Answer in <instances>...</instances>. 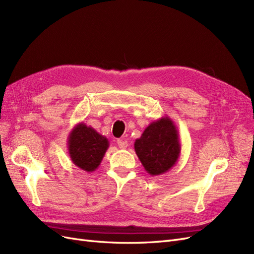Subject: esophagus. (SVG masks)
<instances>
[{
  "label": "esophagus",
  "instance_id": "34e87169",
  "mask_svg": "<svg viewBox=\"0 0 254 254\" xmlns=\"http://www.w3.org/2000/svg\"><path fill=\"white\" fill-rule=\"evenodd\" d=\"M118 145L121 149H126L128 147V142L126 140H118Z\"/></svg>",
  "mask_w": 254,
  "mask_h": 254
}]
</instances>
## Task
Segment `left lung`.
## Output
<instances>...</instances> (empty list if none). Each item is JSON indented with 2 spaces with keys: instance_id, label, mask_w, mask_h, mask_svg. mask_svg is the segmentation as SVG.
Instances as JSON below:
<instances>
[{
  "instance_id": "8db88e82",
  "label": "left lung",
  "mask_w": 254,
  "mask_h": 254,
  "mask_svg": "<svg viewBox=\"0 0 254 254\" xmlns=\"http://www.w3.org/2000/svg\"><path fill=\"white\" fill-rule=\"evenodd\" d=\"M134 150L145 171L151 176L165 174L179 159L181 145L172 119L161 118L145 128L134 142Z\"/></svg>"
}]
</instances>
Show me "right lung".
Returning <instances> with one entry per match:
<instances>
[{"mask_svg": "<svg viewBox=\"0 0 254 254\" xmlns=\"http://www.w3.org/2000/svg\"><path fill=\"white\" fill-rule=\"evenodd\" d=\"M108 147V139L84 123L76 125L67 136V150L72 162L88 173L99 166Z\"/></svg>", "mask_w": 254, "mask_h": 254, "instance_id": "1", "label": "right lung"}]
</instances>
